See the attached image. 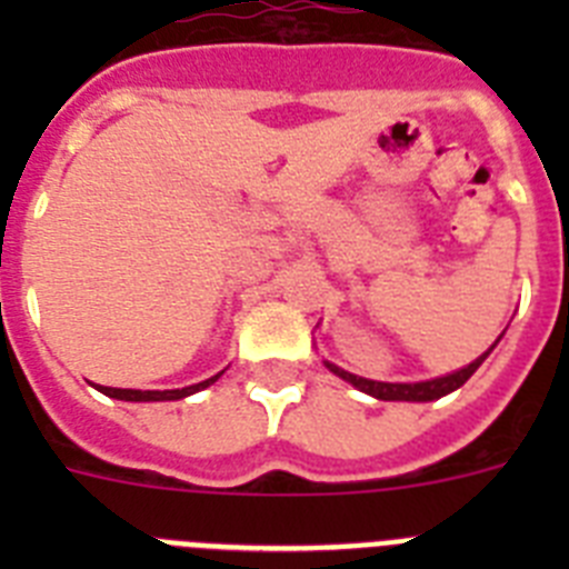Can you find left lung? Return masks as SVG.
<instances>
[{"mask_svg": "<svg viewBox=\"0 0 569 569\" xmlns=\"http://www.w3.org/2000/svg\"><path fill=\"white\" fill-rule=\"evenodd\" d=\"M496 345H499V339H496ZM496 345H492V347H496ZM492 347H490V350H492ZM490 350H487V353H481L476 361H470L467 367H461V370H456V373L439 376V379H430V381H413V385H390V381L361 379V376L347 373V370L330 365V361H325V365L330 367V373H336L339 379L350 381L353 387H359L361 393L373 396V399H381V401H433V399H441V396H447V393H453V390H459V387L465 385V381L470 379L476 370H479V365L487 359V356H490Z\"/></svg>", "mask_w": 569, "mask_h": 569, "instance_id": "left-lung-1", "label": "left lung"}]
</instances>
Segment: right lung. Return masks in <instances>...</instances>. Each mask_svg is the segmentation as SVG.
<instances>
[{
    "label": "right lung",
    "instance_id": "obj_1",
    "mask_svg": "<svg viewBox=\"0 0 569 569\" xmlns=\"http://www.w3.org/2000/svg\"><path fill=\"white\" fill-rule=\"evenodd\" d=\"M219 376H222V373H216L213 379L199 381V385L182 387V390H122V387H102V385H97V387H99V393L110 396V399H122V401H176V399H184V396L199 393V390H204V387L213 385Z\"/></svg>",
    "mask_w": 569,
    "mask_h": 569
}]
</instances>
